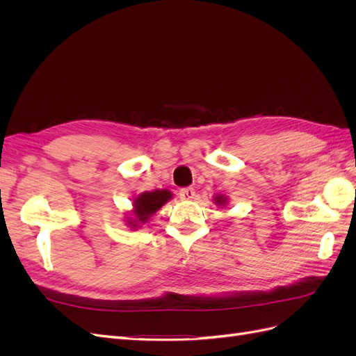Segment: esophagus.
I'll list each match as a JSON object with an SVG mask.
<instances>
[{"mask_svg": "<svg viewBox=\"0 0 356 356\" xmlns=\"http://www.w3.org/2000/svg\"><path fill=\"white\" fill-rule=\"evenodd\" d=\"M195 196H196L195 188L186 187V188H181L179 190V199L181 200H191V199H195Z\"/></svg>", "mask_w": 356, "mask_h": 356, "instance_id": "1", "label": "esophagus"}]
</instances>
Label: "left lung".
Here are the masks:
<instances>
[{
	"mask_svg": "<svg viewBox=\"0 0 356 356\" xmlns=\"http://www.w3.org/2000/svg\"><path fill=\"white\" fill-rule=\"evenodd\" d=\"M212 200L215 204H218V207H225V204L229 203L227 196H224V195H215V197Z\"/></svg>",
	"mask_w": 356,
	"mask_h": 356,
	"instance_id": "1",
	"label": "left lung"
}]
</instances>
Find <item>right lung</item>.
I'll list each match as a JSON object with an SVG mask.
<instances>
[{
	"label": "right lung",
	"mask_w": 356,
	"mask_h": 356,
	"mask_svg": "<svg viewBox=\"0 0 356 356\" xmlns=\"http://www.w3.org/2000/svg\"><path fill=\"white\" fill-rule=\"evenodd\" d=\"M172 191L168 188L144 191L134 199V208L129 212L124 221L131 229H139L145 224L153 215L172 199Z\"/></svg>",
	"instance_id": "obj_1"
}]
</instances>
